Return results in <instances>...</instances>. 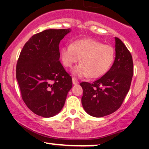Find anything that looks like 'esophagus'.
<instances>
[{
    "mask_svg": "<svg viewBox=\"0 0 149 149\" xmlns=\"http://www.w3.org/2000/svg\"><path fill=\"white\" fill-rule=\"evenodd\" d=\"M72 81H73V85L78 84V80H77L76 78H75L74 77H73V78H72Z\"/></svg>",
    "mask_w": 149,
    "mask_h": 149,
    "instance_id": "esophagus-1",
    "label": "esophagus"
}]
</instances>
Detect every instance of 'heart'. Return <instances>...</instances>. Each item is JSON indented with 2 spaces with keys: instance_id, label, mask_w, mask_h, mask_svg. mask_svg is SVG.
<instances>
[{
  "instance_id": "b5f03b06",
  "label": "heart",
  "mask_w": 149,
  "mask_h": 149,
  "mask_svg": "<svg viewBox=\"0 0 149 149\" xmlns=\"http://www.w3.org/2000/svg\"><path fill=\"white\" fill-rule=\"evenodd\" d=\"M61 58L65 67L71 68L80 59V64L73 71L79 77L97 78L109 71L114 58L111 46L93 39L77 40L71 45L64 46Z\"/></svg>"
}]
</instances>
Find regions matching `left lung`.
Masks as SVG:
<instances>
[{
	"mask_svg": "<svg viewBox=\"0 0 149 149\" xmlns=\"http://www.w3.org/2000/svg\"><path fill=\"white\" fill-rule=\"evenodd\" d=\"M115 38L116 58L110 70L93 83H80L83 109L93 117H103L117 111L130 88L134 73L132 57L122 40Z\"/></svg>",
	"mask_w": 149,
	"mask_h": 149,
	"instance_id": "left-lung-1",
	"label": "left lung"
}]
</instances>
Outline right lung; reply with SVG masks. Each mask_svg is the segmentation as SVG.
<instances>
[{
  "mask_svg": "<svg viewBox=\"0 0 149 149\" xmlns=\"http://www.w3.org/2000/svg\"><path fill=\"white\" fill-rule=\"evenodd\" d=\"M71 29H47L31 37L16 66L21 96L38 116H55L64 107L72 78L59 61V44Z\"/></svg>",
  "mask_w": 149,
  "mask_h": 149,
  "instance_id": "1",
  "label": "right lung"
}]
</instances>
